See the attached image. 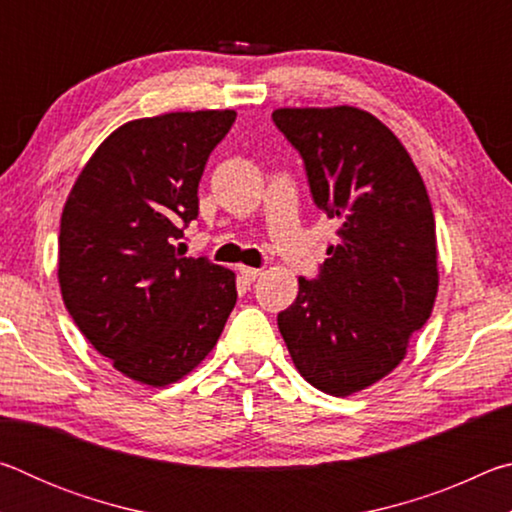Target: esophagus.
<instances>
[{
	"label": "esophagus",
	"instance_id": "34e87169",
	"mask_svg": "<svg viewBox=\"0 0 512 512\" xmlns=\"http://www.w3.org/2000/svg\"><path fill=\"white\" fill-rule=\"evenodd\" d=\"M239 275H241V280H246V282H255L259 275H262V271H259V268H250V266H241L239 268Z\"/></svg>",
	"mask_w": 512,
	"mask_h": 512
}]
</instances>
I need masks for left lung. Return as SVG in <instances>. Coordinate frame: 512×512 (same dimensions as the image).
Returning <instances> with one entry per match:
<instances>
[{
    "label": "left lung",
    "instance_id": "obj_1",
    "mask_svg": "<svg viewBox=\"0 0 512 512\" xmlns=\"http://www.w3.org/2000/svg\"><path fill=\"white\" fill-rule=\"evenodd\" d=\"M277 126L305 162L311 198L339 221L314 280L300 277L277 327L302 377L343 397L404 359L438 293L436 221L402 142L370 112L280 108Z\"/></svg>",
    "mask_w": 512,
    "mask_h": 512
}]
</instances>
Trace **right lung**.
Returning <instances> with one entry per match:
<instances>
[{"label": "right lung", "instance_id": "obj_1", "mask_svg": "<svg viewBox=\"0 0 512 512\" xmlns=\"http://www.w3.org/2000/svg\"><path fill=\"white\" fill-rule=\"evenodd\" d=\"M235 110L135 119L103 140L69 192L58 282L85 339L126 377L167 386L210 352L235 309V273L183 257L207 158Z\"/></svg>", "mask_w": 512, "mask_h": 512}]
</instances>
